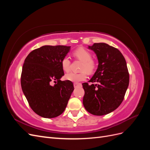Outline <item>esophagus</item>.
Wrapping results in <instances>:
<instances>
[{"instance_id":"esophagus-1","label":"esophagus","mask_w":150,"mask_h":150,"mask_svg":"<svg viewBox=\"0 0 150 150\" xmlns=\"http://www.w3.org/2000/svg\"><path fill=\"white\" fill-rule=\"evenodd\" d=\"M78 86H81V83H74V88H77Z\"/></svg>"}]
</instances>
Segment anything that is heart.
Returning a JSON list of instances; mask_svg holds the SVG:
<instances>
[{"instance_id": "1", "label": "heart", "mask_w": 150, "mask_h": 150, "mask_svg": "<svg viewBox=\"0 0 150 150\" xmlns=\"http://www.w3.org/2000/svg\"><path fill=\"white\" fill-rule=\"evenodd\" d=\"M74 55L76 57L83 61V64L81 67L79 72H70L65 76V78L71 82L78 83L80 81H84L87 78L86 72L88 73H91L95 68V63L92 59V54L88 50L84 48H79L76 49L74 52ZM71 60L69 56H66L62 58L61 61V66L64 71H69L70 69Z\"/></svg>"}]
</instances>
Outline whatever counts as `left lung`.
<instances>
[{
    "label": "left lung",
    "mask_w": 150,
    "mask_h": 150,
    "mask_svg": "<svg viewBox=\"0 0 150 150\" xmlns=\"http://www.w3.org/2000/svg\"><path fill=\"white\" fill-rule=\"evenodd\" d=\"M98 60L96 71L89 82L83 83V105L91 114L105 115L115 111L123 101L129 81L124 56L118 49L106 43H94L88 46Z\"/></svg>",
    "instance_id": "8db88e82"
}]
</instances>
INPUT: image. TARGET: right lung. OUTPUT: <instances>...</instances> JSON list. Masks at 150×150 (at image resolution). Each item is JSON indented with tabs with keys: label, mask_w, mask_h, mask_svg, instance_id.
<instances>
[{
	"label": "right lung",
	"mask_w": 150,
	"mask_h": 150,
	"mask_svg": "<svg viewBox=\"0 0 150 150\" xmlns=\"http://www.w3.org/2000/svg\"><path fill=\"white\" fill-rule=\"evenodd\" d=\"M71 46H44L30 52L22 67L21 87L30 107L46 118L61 115L74 89L70 81H61L64 75L62 58ZM52 81L57 83L54 86Z\"/></svg>",
	"instance_id": "add662e5"
}]
</instances>
